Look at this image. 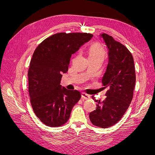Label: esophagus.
I'll use <instances>...</instances> for the list:
<instances>
[{
    "mask_svg": "<svg viewBox=\"0 0 155 155\" xmlns=\"http://www.w3.org/2000/svg\"><path fill=\"white\" fill-rule=\"evenodd\" d=\"M81 97L84 100H89L91 98V96L85 92L81 93Z\"/></svg>",
    "mask_w": 155,
    "mask_h": 155,
    "instance_id": "obj_1",
    "label": "esophagus"
}]
</instances>
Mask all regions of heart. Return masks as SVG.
<instances>
[{
    "instance_id": "obj_1",
    "label": "heart",
    "mask_w": 155,
    "mask_h": 155,
    "mask_svg": "<svg viewBox=\"0 0 155 155\" xmlns=\"http://www.w3.org/2000/svg\"><path fill=\"white\" fill-rule=\"evenodd\" d=\"M105 57V51L101 45L93 43L88 50V58L90 60H99L103 62Z\"/></svg>"
}]
</instances>
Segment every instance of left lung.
Wrapping results in <instances>:
<instances>
[{
	"label": "left lung",
	"instance_id": "left-lung-1",
	"mask_svg": "<svg viewBox=\"0 0 155 155\" xmlns=\"http://www.w3.org/2000/svg\"><path fill=\"white\" fill-rule=\"evenodd\" d=\"M109 49V63L102 83L109 87L106 99L97 103L96 109L89 114L92 124L101 128L115 125L122 118L133 100L136 83L135 68L132 54L124 45L106 34L101 35Z\"/></svg>",
	"mask_w": 155,
	"mask_h": 155
}]
</instances>
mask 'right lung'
Listing matches in <instances>:
<instances>
[{"label": "right lung", "mask_w": 155, "mask_h": 155, "mask_svg": "<svg viewBox=\"0 0 155 155\" xmlns=\"http://www.w3.org/2000/svg\"><path fill=\"white\" fill-rule=\"evenodd\" d=\"M87 33H58L45 39L35 50L28 69V92L34 113L45 125L56 127L68 120L81 98L77 90L60 85L72 54L90 40Z\"/></svg>", "instance_id": "right-lung-1"}]
</instances>
